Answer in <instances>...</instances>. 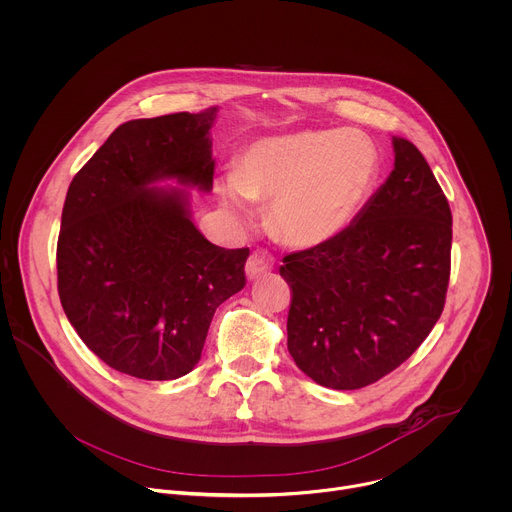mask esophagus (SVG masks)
<instances>
[{"label": "esophagus", "mask_w": 512, "mask_h": 512, "mask_svg": "<svg viewBox=\"0 0 512 512\" xmlns=\"http://www.w3.org/2000/svg\"><path fill=\"white\" fill-rule=\"evenodd\" d=\"M271 269H273V257L265 251H253L247 259V265H245V271H247L249 279H257V277L269 273Z\"/></svg>", "instance_id": "obj_1"}]
</instances>
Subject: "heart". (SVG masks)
Listing matches in <instances>:
<instances>
[{
  "label": "heart",
  "mask_w": 512,
  "mask_h": 512,
  "mask_svg": "<svg viewBox=\"0 0 512 512\" xmlns=\"http://www.w3.org/2000/svg\"><path fill=\"white\" fill-rule=\"evenodd\" d=\"M377 177L375 147L353 131H305L251 143L235 173L221 179V201L247 213V199L273 201L281 239L315 247L341 233Z\"/></svg>",
  "instance_id": "heart-1"
}]
</instances>
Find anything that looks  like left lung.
<instances>
[{"label": "left lung", "mask_w": 512, "mask_h": 512, "mask_svg": "<svg viewBox=\"0 0 512 512\" xmlns=\"http://www.w3.org/2000/svg\"><path fill=\"white\" fill-rule=\"evenodd\" d=\"M395 169L333 239L289 253L287 349L315 383L353 391L405 363L439 321L453 215L423 153L393 137Z\"/></svg>", "instance_id": "8db88e82"}]
</instances>
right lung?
I'll return each instance as SVG.
<instances>
[{
    "label": "right lung",
    "instance_id": "right-lung-1",
    "mask_svg": "<svg viewBox=\"0 0 512 512\" xmlns=\"http://www.w3.org/2000/svg\"><path fill=\"white\" fill-rule=\"evenodd\" d=\"M215 113L119 125L65 195L61 307L89 351L129 377L171 381L193 371L215 309L245 287L249 249L209 243L183 191L149 187L159 179L213 187Z\"/></svg>",
    "mask_w": 512,
    "mask_h": 512
}]
</instances>
